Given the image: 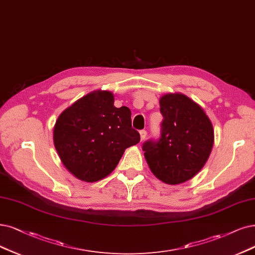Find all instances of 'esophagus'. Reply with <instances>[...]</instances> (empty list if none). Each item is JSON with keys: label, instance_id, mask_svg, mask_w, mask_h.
I'll return each mask as SVG.
<instances>
[{"label": "esophagus", "instance_id": "esophagus-1", "mask_svg": "<svg viewBox=\"0 0 255 255\" xmlns=\"http://www.w3.org/2000/svg\"><path fill=\"white\" fill-rule=\"evenodd\" d=\"M139 134H140V140H144L146 138V135H147V131L146 130H140Z\"/></svg>", "mask_w": 255, "mask_h": 255}]
</instances>
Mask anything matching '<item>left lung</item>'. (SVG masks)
<instances>
[{
	"label": "left lung",
	"instance_id": "obj_1",
	"mask_svg": "<svg viewBox=\"0 0 255 255\" xmlns=\"http://www.w3.org/2000/svg\"><path fill=\"white\" fill-rule=\"evenodd\" d=\"M164 118L161 135L143 144L152 173L166 184L176 185L192 178L208 159L214 131L201 106L184 94H166L159 100Z\"/></svg>",
	"mask_w": 255,
	"mask_h": 255
}]
</instances>
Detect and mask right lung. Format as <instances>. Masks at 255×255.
<instances>
[{
  "instance_id": "obj_1",
  "label": "right lung",
  "mask_w": 255,
  "mask_h": 255,
  "mask_svg": "<svg viewBox=\"0 0 255 255\" xmlns=\"http://www.w3.org/2000/svg\"><path fill=\"white\" fill-rule=\"evenodd\" d=\"M109 91L91 92L62 112L53 129L56 151L65 167L85 182L110 174L125 149L139 142L131 111L117 108Z\"/></svg>"
}]
</instances>
